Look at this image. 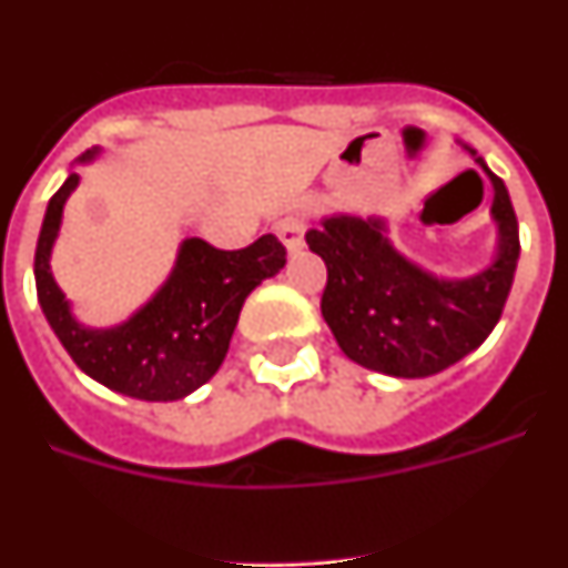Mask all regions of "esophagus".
<instances>
[{
	"instance_id": "1",
	"label": "esophagus",
	"mask_w": 568,
	"mask_h": 568,
	"mask_svg": "<svg viewBox=\"0 0 568 568\" xmlns=\"http://www.w3.org/2000/svg\"><path fill=\"white\" fill-rule=\"evenodd\" d=\"M304 219L301 215H284V219H278L275 222V233H278L281 244L287 247L290 255L301 253V247H304Z\"/></svg>"
}]
</instances>
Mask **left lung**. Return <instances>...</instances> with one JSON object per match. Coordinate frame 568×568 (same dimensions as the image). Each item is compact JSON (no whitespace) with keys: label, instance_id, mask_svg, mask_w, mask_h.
Here are the masks:
<instances>
[{"label":"left lung","instance_id":"obj_1","mask_svg":"<svg viewBox=\"0 0 568 568\" xmlns=\"http://www.w3.org/2000/svg\"><path fill=\"white\" fill-rule=\"evenodd\" d=\"M489 175L495 255L466 278H444L406 258L386 235L381 215L335 213L310 230L307 244L327 264L321 315L341 353L373 373L426 378L478 349L498 324L518 270V219L509 190L471 148Z\"/></svg>","mask_w":568,"mask_h":568}]
</instances>
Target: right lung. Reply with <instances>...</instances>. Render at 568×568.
<instances>
[{"mask_svg": "<svg viewBox=\"0 0 568 568\" xmlns=\"http://www.w3.org/2000/svg\"><path fill=\"white\" fill-rule=\"evenodd\" d=\"M99 153V148L88 150L79 164L93 162ZM77 187L73 170L48 202L37 241L33 273L50 329L79 369L113 393L139 400L187 398L219 373L244 298L287 264V250L273 233L244 250H215L202 239H184L168 281L148 304L122 324L88 327L73 315L50 270L64 204Z\"/></svg>", "mask_w": 568, "mask_h": 568, "instance_id": "add662e5", "label": "right lung"}]
</instances>
